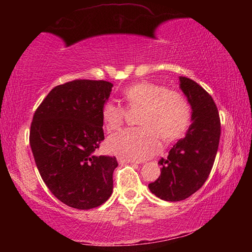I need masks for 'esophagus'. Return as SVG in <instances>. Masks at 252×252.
<instances>
[{
  "label": "esophagus",
  "mask_w": 252,
  "mask_h": 252,
  "mask_svg": "<svg viewBox=\"0 0 252 252\" xmlns=\"http://www.w3.org/2000/svg\"><path fill=\"white\" fill-rule=\"evenodd\" d=\"M118 161L120 164H126V163H131V164H134V163H138V162L134 161V160H130V159H126V158H118Z\"/></svg>",
  "instance_id": "obj_1"
}]
</instances>
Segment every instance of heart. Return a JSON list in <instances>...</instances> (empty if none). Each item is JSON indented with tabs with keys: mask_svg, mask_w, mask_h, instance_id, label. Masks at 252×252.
<instances>
[{
	"mask_svg": "<svg viewBox=\"0 0 252 252\" xmlns=\"http://www.w3.org/2000/svg\"><path fill=\"white\" fill-rule=\"evenodd\" d=\"M127 108H141L138 127H126L110 136L111 153L130 160H144L159 151L160 138L172 141L185 133L191 119V108L182 93L167 90L163 85L142 81L122 92ZM126 111L114 101L102 105L101 117L108 132L118 130Z\"/></svg>",
	"mask_w": 252,
	"mask_h": 252,
	"instance_id": "b5f03b06",
	"label": "heart"
}]
</instances>
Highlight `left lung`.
Listing matches in <instances>:
<instances>
[{"mask_svg":"<svg viewBox=\"0 0 252 252\" xmlns=\"http://www.w3.org/2000/svg\"><path fill=\"white\" fill-rule=\"evenodd\" d=\"M180 88L192 108V123L169 156L158 162L161 174L149 185L153 194L165 201L189 198L203 186L213 167L221 123L212 96L193 80L180 76Z\"/></svg>","mask_w":252,"mask_h":252,"instance_id":"1","label":"left lung"}]
</instances>
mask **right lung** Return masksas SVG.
<instances>
[{
	"mask_svg": "<svg viewBox=\"0 0 252 252\" xmlns=\"http://www.w3.org/2000/svg\"><path fill=\"white\" fill-rule=\"evenodd\" d=\"M113 84L73 80L57 85L34 112L30 144L42 180L66 206L89 210L113 190L116 157L93 155L104 140L101 109Z\"/></svg>",
	"mask_w": 252,
	"mask_h": 252,
	"instance_id": "obj_1",
	"label": "right lung"
}]
</instances>
